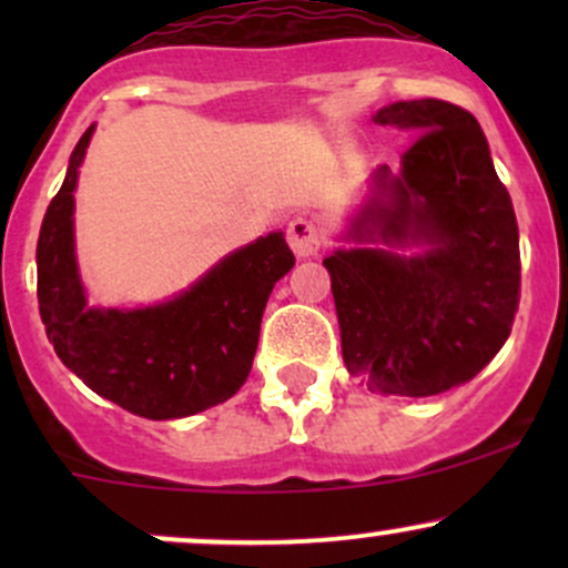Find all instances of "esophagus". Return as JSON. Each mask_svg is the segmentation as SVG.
Listing matches in <instances>:
<instances>
[{
  "instance_id": "1",
  "label": "esophagus",
  "mask_w": 568,
  "mask_h": 568,
  "mask_svg": "<svg viewBox=\"0 0 568 568\" xmlns=\"http://www.w3.org/2000/svg\"><path fill=\"white\" fill-rule=\"evenodd\" d=\"M288 243L298 258L317 256V251H321V245H323L321 226H317L312 219L296 216L288 224Z\"/></svg>"
}]
</instances>
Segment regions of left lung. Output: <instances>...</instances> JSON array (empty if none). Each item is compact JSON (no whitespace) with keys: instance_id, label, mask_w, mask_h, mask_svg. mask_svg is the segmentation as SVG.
<instances>
[{"instance_id":"1","label":"left lung","mask_w":568,"mask_h":568,"mask_svg":"<svg viewBox=\"0 0 568 568\" xmlns=\"http://www.w3.org/2000/svg\"><path fill=\"white\" fill-rule=\"evenodd\" d=\"M376 125L414 130L400 173L371 194L323 266L342 355L371 393L427 397L470 382L513 328L518 221L478 120L438 98L397 101Z\"/></svg>"}]
</instances>
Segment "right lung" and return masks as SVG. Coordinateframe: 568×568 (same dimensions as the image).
Here are the masks:
<instances>
[{
	"label": "right lung",
	"instance_id": "obj_1",
	"mask_svg": "<svg viewBox=\"0 0 568 568\" xmlns=\"http://www.w3.org/2000/svg\"><path fill=\"white\" fill-rule=\"evenodd\" d=\"M95 125L84 130L37 243V298L55 355L93 393L146 419H181L243 387L266 298L296 264L283 232L237 247L162 304L90 306L74 251V189Z\"/></svg>",
	"mask_w": 568,
	"mask_h": 568
}]
</instances>
